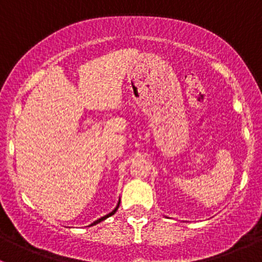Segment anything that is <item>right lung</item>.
I'll return each instance as SVG.
<instances>
[{
    "label": "right lung",
    "mask_w": 262,
    "mask_h": 262,
    "mask_svg": "<svg viewBox=\"0 0 262 262\" xmlns=\"http://www.w3.org/2000/svg\"><path fill=\"white\" fill-rule=\"evenodd\" d=\"M119 204H120V202H119V203H118V205H116V208H115V209H114V210H113V212H112V213L106 214V215H105V216H102V218H100V219H97V221H95V222H94V223H92V224H91V226H95V224L100 223V222H102V221H104V219L109 218V216H112V215H113V214H115V212H116V210H118V208H119Z\"/></svg>",
    "instance_id": "right-lung-1"
}]
</instances>
